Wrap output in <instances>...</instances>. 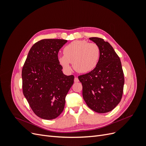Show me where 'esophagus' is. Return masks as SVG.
<instances>
[{
    "instance_id": "obj_1",
    "label": "esophagus",
    "mask_w": 146,
    "mask_h": 146,
    "mask_svg": "<svg viewBox=\"0 0 146 146\" xmlns=\"http://www.w3.org/2000/svg\"><path fill=\"white\" fill-rule=\"evenodd\" d=\"M78 78L77 77H75L74 78V82H78Z\"/></svg>"
}]
</instances>
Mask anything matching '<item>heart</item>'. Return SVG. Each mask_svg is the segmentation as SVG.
<instances>
[{
  "instance_id": "b5f03b06",
  "label": "heart",
  "mask_w": 146,
  "mask_h": 146,
  "mask_svg": "<svg viewBox=\"0 0 146 146\" xmlns=\"http://www.w3.org/2000/svg\"><path fill=\"white\" fill-rule=\"evenodd\" d=\"M64 55L58 56L60 66L66 71H70V63L74 69L80 73L89 72L98 63L100 49L95 43L85 40H76L69 43L63 50Z\"/></svg>"
}]
</instances>
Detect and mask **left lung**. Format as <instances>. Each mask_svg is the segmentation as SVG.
Wrapping results in <instances>:
<instances>
[{"label":"left lung","mask_w":146,"mask_h":146,"mask_svg":"<svg viewBox=\"0 0 146 146\" xmlns=\"http://www.w3.org/2000/svg\"><path fill=\"white\" fill-rule=\"evenodd\" d=\"M90 39L99 47L96 67L89 73L78 76L83 86V98L88 107L99 113L111 111L120 102L124 77L120 58L113 47L103 39Z\"/></svg>","instance_id":"left-lung-1"}]
</instances>
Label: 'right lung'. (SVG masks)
<instances>
[{
	"mask_svg": "<svg viewBox=\"0 0 146 146\" xmlns=\"http://www.w3.org/2000/svg\"><path fill=\"white\" fill-rule=\"evenodd\" d=\"M44 39L31 47L22 70L23 91L36 116L50 120L63 112L65 98L74 83L73 75L66 76L58 61L59 50L67 42Z\"/></svg>",
	"mask_w": 146,
	"mask_h": 146,
	"instance_id": "obj_1",
	"label": "right lung"
}]
</instances>
